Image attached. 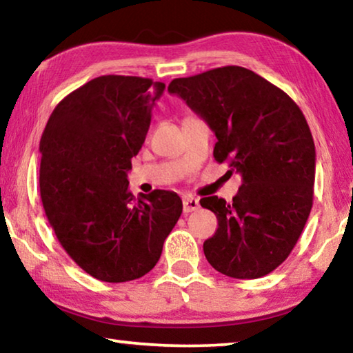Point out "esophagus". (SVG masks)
Listing matches in <instances>:
<instances>
[{
  "label": "esophagus",
  "mask_w": 353,
  "mask_h": 353,
  "mask_svg": "<svg viewBox=\"0 0 353 353\" xmlns=\"http://www.w3.org/2000/svg\"><path fill=\"white\" fill-rule=\"evenodd\" d=\"M199 208V199L193 198V196H185L183 198V212L185 213H190V212H194Z\"/></svg>",
  "instance_id": "1"
}]
</instances>
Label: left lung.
<instances>
[{"mask_svg": "<svg viewBox=\"0 0 353 353\" xmlns=\"http://www.w3.org/2000/svg\"><path fill=\"white\" fill-rule=\"evenodd\" d=\"M168 92L216 135L214 160H230L243 179L232 204L201 199L218 219L205 259L234 279L266 276L296 246L313 205L316 151L305 117L283 90L235 65L179 77Z\"/></svg>", "mask_w": 353, "mask_h": 353, "instance_id": "1", "label": "left lung"}]
</instances>
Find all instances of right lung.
Here are the masks:
<instances>
[{"instance_id": "obj_1", "label": "right lung", "mask_w": 353, "mask_h": 353, "mask_svg": "<svg viewBox=\"0 0 353 353\" xmlns=\"http://www.w3.org/2000/svg\"><path fill=\"white\" fill-rule=\"evenodd\" d=\"M163 82L99 76L52 110L40 140V196L67 254L92 277L121 283L148 274L182 213L174 191L130 193Z\"/></svg>"}]
</instances>
